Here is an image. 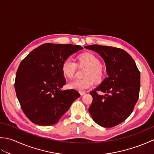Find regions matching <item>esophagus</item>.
Returning a JSON list of instances; mask_svg holds the SVG:
<instances>
[{"label":"esophagus","instance_id":"obj_1","mask_svg":"<svg viewBox=\"0 0 154 154\" xmlns=\"http://www.w3.org/2000/svg\"><path fill=\"white\" fill-rule=\"evenodd\" d=\"M80 94H81V96H83V95H85V94H86V93L85 92V91H82V92H80Z\"/></svg>","mask_w":154,"mask_h":154}]
</instances>
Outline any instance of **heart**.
Returning a JSON list of instances; mask_svg holds the SVG:
<instances>
[{
    "mask_svg": "<svg viewBox=\"0 0 154 154\" xmlns=\"http://www.w3.org/2000/svg\"><path fill=\"white\" fill-rule=\"evenodd\" d=\"M80 65H84L88 67L85 73L86 78L82 79H75L69 83L68 86L71 89L82 92L89 89L94 85L92 78L97 82L103 79L104 76L103 69L100 65V61L95 55L92 53H84L81 54L79 57ZM77 69V63L73 57H68L65 59L61 65V70L63 75L69 79L74 77Z\"/></svg>",
    "mask_w": 154,
    "mask_h": 154,
    "instance_id": "b5f03b06",
    "label": "heart"
}]
</instances>
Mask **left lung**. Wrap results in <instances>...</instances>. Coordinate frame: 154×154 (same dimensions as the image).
<instances>
[{
	"label": "left lung",
	"mask_w": 154,
	"mask_h": 154,
	"mask_svg": "<svg viewBox=\"0 0 154 154\" xmlns=\"http://www.w3.org/2000/svg\"><path fill=\"white\" fill-rule=\"evenodd\" d=\"M104 61L108 77L90 92L93 102L89 112L100 126L111 128L128 117L138 100L140 73L132 57L122 49L100 45H86ZM98 91L106 93L97 94Z\"/></svg>",
	"instance_id": "left-lung-1"
}]
</instances>
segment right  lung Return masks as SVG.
<instances>
[{"label":"right lung","instance_id":"right-lung-1","mask_svg":"<svg viewBox=\"0 0 154 154\" xmlns=\"http://www.w3.org/2000/svg\"><path fill=\"white\" fill-rule=\"evenodd\" d=\"M83 49L77 45L44 44L20 63L15 91L22 110L32 122L55 124L80 97L74 89H61L66 83L61 65L65 59Z\"/></svg>","mask_w":154,"mask_h":154}]
</instances>
